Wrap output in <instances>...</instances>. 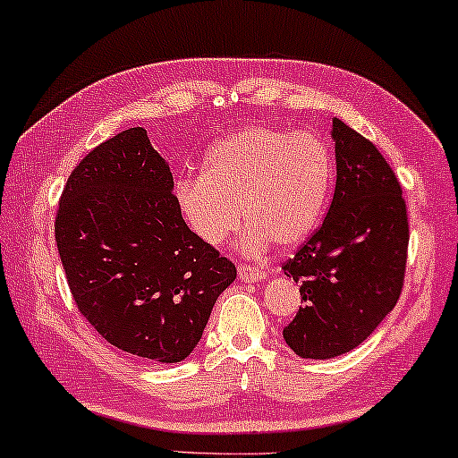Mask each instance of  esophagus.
<instances>
[{"mask_svg":"<svg viewBox=\"0 0 458 458\" xmlns=\"http://www.w3.org/2000/svg\"><path fill=\"white\" fill-rule=\"evenodd\" d=\"M237 272H239V280L245 284H256L266 280V272L259 268H251V266H237Z\"/></svg>","mask_w":458,"mask_h":458,"instance_id":"1","label":"esophagus"}]
</instances>
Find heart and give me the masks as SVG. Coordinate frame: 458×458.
<instances>
[{"instance_id": "1", "label": "heart", "mask_w": 458, "mask_h": 458, "mask_svg": "<svg viewBox=\"0 0 458 458\" xmlns=\"http://www.w3.org/2000/svg\"><path fill=\"white\" fill-rule=\"evenodd\" d=\"M334 161L326 140L251 124L221 139L207 153L202 175L175 182V205L190 231L221 245L242 225L243 256L256 258L272 243L291 250L318 229L332 190Z\"/></svg>"}]
</instances>
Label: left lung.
<instances>
[{
	"label": "left lung",
	"mask_w": 458,
	"mask_h": 458,
	"mask_svg": "<svg viewBox=\"0 0 458 458\" xmlns=\"http://www.w3.org/2000/svg\"><path fill=\"white\" fill-rule=\"evenodd\" d=\"M335 192L321 227L284 264L305 307L283 329L294 354L327 360L367 340L403 286L407 210L395 174L369 139L332 123Z\"/></svg>",
	"instance_id": "obj_1"
}]
</instances>
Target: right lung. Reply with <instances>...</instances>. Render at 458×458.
<instances>
[{"label":"right lung","instance_id":"1","mask_svg":"<svg viewBox=\"0 0 458 458\" xmlns=\"http://www.w3.org/2000/svg\"><path fill=\"white\" fill-rule=\"evenodd\" d=\"M170 164L143 126L98 145L69 175L55 239L75 305L118 350L180 362L235 266L182 219Z\"/></svg>","mask_w":458,"mask_h":458}]
</instances>
